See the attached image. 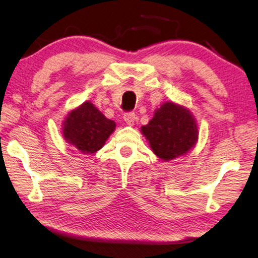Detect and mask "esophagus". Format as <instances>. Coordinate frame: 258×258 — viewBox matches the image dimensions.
I'll return each mask as SVG.
<instances>
[{
    "mask_svg": "<svg viewBox=\"0 0 258 258\" xmlns=\"http://www.w3.org/2000/svg\"><path fill=\"white\" fill-rule=\"evenodd\" d=\"M123 120L125 121V123L128 125H134L135 121H136V114H135L134 112L125 113L123 116Z\"/></svg>",
    "mask_w": 258,
    "mask_h": 258,
    "instance_id": "1",
    "label": "esophagus"
}]
</instances>
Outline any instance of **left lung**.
I'll return each mask as SVG.
<instances>
[{
	"instance_id": "obj_1",
	"label": "left lung",
	"mask_w": 258,
	"mask_h": 258,
	"mask_svg": "<svg viewBox=\"0 0 258 258\" xmlns=\"http://www.w3.org/2000/svg\"><path fill=\"white\" fill-rule=\"evenodd\" d=\"M141 133L152 152L166 162L186 155L199 138L196 117L187 107L174 101H166L155 109Z\"/></svg>"
}]
</instances>
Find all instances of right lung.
Here are the masks:
<instances>
[{
  "instance_id": "obj_1",
  "label": "right lung",
  "mask_w": 258,
  "mask_h": 258,
  "mask_svg": "<svg viewBox=\"0 0 258 258\" xmlns=\"http://www.w3.org/2000/svg\"><path fill=\"white\" fill-rule=\"evenodd\" d=\"M115 126V122L88 100L69 112L61 122V135L67 144L82 154H94L105 145Z\"/></svg>"
}]
</instances>
